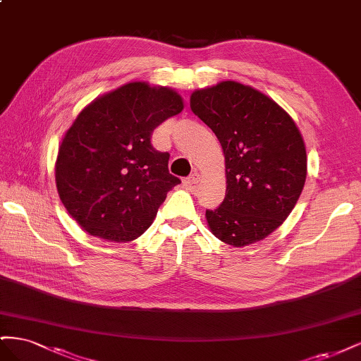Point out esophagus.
I'll use <instances>...</instances> for the list:
<instances>
[{
	"instance_id": "obj_1",
	"label": "esophagus",
	"mask_w": 361,
	"mask_h": 361,
	"mask_svg": "<svg viewBox=\"0 0 361 361\" xmlns=\"http://www.w3.org/2000/svg\"><path fill=\"white\" fill-rule=\"evenodd\" d=\"M199 179H200V174L197 173V171H194V173H191L190 176L185 179V183L188 185V187H191V185H194V183H197L199 182Z\"/></svg>"
}]
</instances>
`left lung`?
Wrapping results in <instances>:
<instances>
[{"label": "left lung", "instance_id": "8db88e82", "mask_svg": "<svg viewBox=\"0 0 361 361\" xmlns=\"http://www.w3.org/2000/svg\"><path fill=\"white\" fill-rule=\"evenodd\" d=\"M190 105L220 140L226 161V197L206 211L207 226L228 245L262 241L304 188L307 155L297 125L271 97L235 81L195 90Z\"/></svg>", "mask_w": 361, "mask_h": 361}]
</instances>
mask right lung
Here are the masks:
<instances>
[{
	"label": "right lung",
	"instance_id": "add662e5",
	"mask_svg": "<svg viewBox=\"0 0 361 361\" xmlns=\"http://www.w3.org/2000/svg\"><path fill=\"white\" fill-rule=\"evenodd\" d=\"M182 110L180 94L169 87L135 81L97 97L75 118L59 149L56 182L87 233L128 243L147 231L180 183L169 171V152L152 146V133Z\"/></svg>",
	"mask_w": 361,
	"mask_h": 361
}]
</instances>
